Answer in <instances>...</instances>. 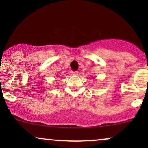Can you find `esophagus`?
Returning <instances> with one entry per match:
<instances>
[{
	"label": "esophagus",
	"instance_id": "obj_1",
	"mask_svg": "<svg viewBox=\"0 0 148 148\" xmlns=\"http://www.w3.org/2000/svg\"><path fill=\"white\" fill-rule=\"evenodd\" d=\"M78 73H79V72H78V71H72V75H76V74H77Z\"/></svg>",
	"mask_w": 148,
	"mask_h": 148
}]
</instances>
